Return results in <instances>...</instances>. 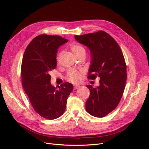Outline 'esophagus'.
I'll use <instances>...</instances> for the list:
<instances>
[{"mask_svg":"<svg viewBox=\"0 0 149 149\" xmlns=\"http://www.w3.org/2000/svg\"><path fill=\"white\" fill-rule=\"evenodd\" d=\"M74 89H75V90H77V89L81 87V86H74Z\"/></svg>","mask_w":149,"mask_h":149,"instance_id":"esophagus-1","label":"esophagus"}]
</instances>
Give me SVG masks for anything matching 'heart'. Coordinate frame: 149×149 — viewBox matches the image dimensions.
Wrapping results in <instances>:
<instances>
[{"label": "heart", "instance_id": "1", "mask_svg": "<svg viewBox=\"0 0 149 149\" xmlns=\"http://www.w3.org/2000/svg\"><path fill=\"white\" fill-rule=\"evenodd\" d=\"M71 51H72L73 54L75 55L76 57H78L79 56L82 55V54H86V49L85 48L78 44H75L73 45L71 47ZM62 55V53H60L58 54V57H57V61L58 62L60 59V58ZM68 79L72 82H78L80 79H81V76L79 73L77 71L75 70H71L69 71L68 74Z\"/></svg>", "mask_w": 149, "mask_h": 149}]
</instances>
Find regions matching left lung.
Masks as SVG:
<instances>
[{
	"label": "left lung",
	"mask_w": 149,
	"mask_h": 149,
	"mask_svg": "<svg viewBox=\"0 0 149 149\" xmlns=\"http://www.w3.org/2000/svg\"><path fill=\"white\" fill-rule=\"evenodd\" d=\"M75 38L90 51L91 62L88 78H100L98 87L87 86L90 95L86 109L95 117H105L117 107L124 91L127 68L123 52L115 39L102 31L75 35Z\"/></svg>",
	"instance_id": "obj_1"
}]
</instances>
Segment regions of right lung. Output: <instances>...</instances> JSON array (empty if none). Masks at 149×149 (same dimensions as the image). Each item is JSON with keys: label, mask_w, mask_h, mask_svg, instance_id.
I'll return each mask as SVG.
<instances>
[{"label": "right lung", "mask_w": 149, "mask_h": 149, "mask_svg": "<svg viewBox=\"0 0 149 149\" xmlns=\"http://www.w3.org/2000/svg\"><path fill=\"white\" fill-rule=\"evenodd\" d=\"M58 35H40L31 42L24 54L21 76L24 91L34 110L48 120L64 113L73 85L66 82L58 88L51 84L49 72L56 67L58 49L68 42Z\"/></svg>", "instance_id": "1"}]
</instances>
